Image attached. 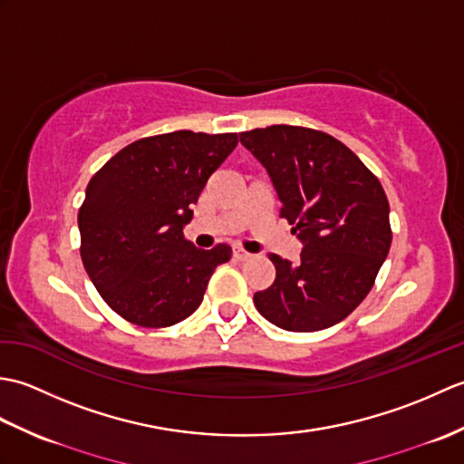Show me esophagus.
I'll return each instance as SVG.
<instances>
[{
  "label": "esophagus",
  "instance_id": "34e87169",
  "mask_svg": "<svg viewBox=\"0 0 464 464\" xmlns=\"http://www.w3.org/2000/svg\"><path fill=\"white\" fill-rule=\"evenodd\" d=\"M233 257L237 259V261H247L251 257V253H247V251L241 249V247H235L233 249Z\"/></svg>",
  "mask_w": 464,
  "mask_h": 464
}]
</instances>
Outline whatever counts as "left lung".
Masks as SVG:
<instances>
[{
  "mask_svg": "<svg viewBox=\"0 0 464 464\" xmlns=\"http://www.w3.org/2000/svg\"><path fill=\"white\" fill-rule=\"evenodd\" d=\"M239 140L265 165L279 215L303 241L297 263L269 255L277 275L255 293V307L285 331L333 327L367 297L389 255L382 185L347 145L309 127L271 125Z\"/></svg>",
  "mask_w": 464,
  "mask_h": 464,
  "instance_id": "1",
  "label": "left lung"
}]
</instances>
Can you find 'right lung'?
Wrapping results in <instances>:
<instances>
[{
	"label": "right lung",
	"mask_w": 464,
	"mask_h": 464,
	"mask_svg": "<svg viewBox=\"0 0 464 464\" xmlns=\"http://www.w3.org/2000/svg\"><path fill=\"white\" fill-rule=\"evenodd\" d=\"M237 133L173 131L143 137L115 153L90 185L77 223L82 261L97 293L137 327H171L199 307L225 243L203 251L185 239L207 179Z\"/></svg>",
	"instance_id": "1"
}]
</instances>
